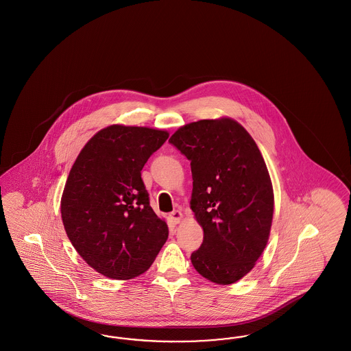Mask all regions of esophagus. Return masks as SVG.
I'll list each match as a JSON object with an SVG mask.
<instances>
[{
	"mask_svg": "<svg viewBox=\"0 0 351 351\" xmlns=\"http://www.w3.org/2000/svg\"><path fill=\"white\" fill-rule=\"evenodd\" d=\"M169 216H170V220H171L174 224H178V223L181 221V219H182V213L178 211V210H176V211L170 213Z\"/></svg>",
	"mask_w": 351,
	"mask_h": 351,
	"instance_id": "esophagus-1",
	"label": "esophagus"
}]
</instances>
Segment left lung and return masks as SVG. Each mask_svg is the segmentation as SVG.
Here are the masks:
<instances>
[{
  "instance_id": "1",
  "label": "left lung",
  "mask_w": 351,
  "mask_h": 351,
  "mask_svg": "<svg viewBox=\"0 0 351 351\" xmlns=\"http://www.w3.org/2000/svg\"><path fill=\"white\" fill-rule=\"evenodd\" d=\"M169 143L191 165L190 204L204 233L193 266L214 283H234L254 267L270 234L274 193L265 160L229 118L186 124Z\"/></svg>"
}]
</instances>
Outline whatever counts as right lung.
Listing matches in <instances>:
<instances>
[{
	"label": "right lung",
	"mask_w": 351,
	"mask_h": 351,
	"mask_svg": "<svg viewBox=\"0 0 351 351\" xmlns=\"http://www.w3.org/2000/svg\"><path fill=\"white\" fill-rule=\"evenodd\" d=\"M168 137L147 127L110 125L86 143L71 169L62 224L99 274L121 280L143 274L167 243L168 226L149 204L141 169Z\"/></svg>",
	"instance_id": "right-lung-1"
}]
</instances>
